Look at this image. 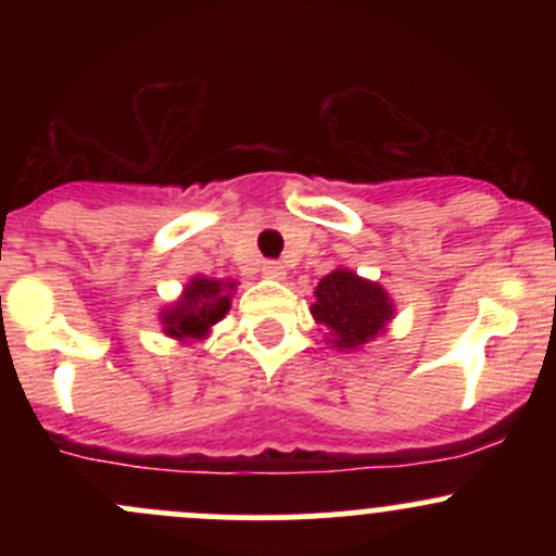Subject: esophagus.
Listing matches in <instances>:
<instances>
[{
	"label": "esophagus",
	"mask_w": 556,
	"mask_h": 556,
	"mask_svg": "<svg viewBox=\"0 0 556 556\" xmlns=\"http://www.w3.org/2000/svg\"><path fill=\"white\" fill-rule=\"evenodd\" d=\"M261 271L266 279H285V266L279 261H266Z\"/></svg>",
	"instance_id": "obj_1"
}]
</instances>
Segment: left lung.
<instances>
[{
  "label": "left lung",
  "mask_w": 556,
  "mask_h": 556,
  "mask_svg": "<svg viewBox=\"0 0 556 556\" xmlns=\"http://www.w3.org/2000/svg\"><path fill=\"white\" fill-rule=\"evenodd\" d=\"M312 314L330 330V344L339 350H361L384 333L392 319V301L379 282L357 277L350 268H336L319 279Z\"/></svg>",
  "instance_id": "left-lung-1"
}]
</instances>
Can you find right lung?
<instances>
[{
    "instance_id": "obj_1",
    "label": "right lung",
    "mask_w": 556,
    "mask_h": 556,
    "mask_svg": "<svg viewBox=\"0 0 556 556\" xmlns=\"http://www.w3.org/2000/svg\"><path fill=\"white\" fill-rule=\"evenodd\" d=\"M233 288H237V282L193 277L169 309L161 312L164 333L177 341L204 339L212 325L220 323L231 309Z\"/></svg>"
}]
</instances>
